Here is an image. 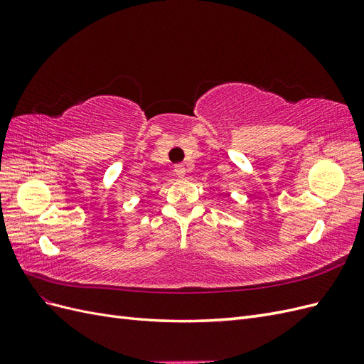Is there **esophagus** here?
I'll return each instance as SVG.
<instances>
[{"mask_svg":"<svg viewBox=\"0 0 364 364\" xmlns=\"http://www.w3.org/2000/svg\"><path fill=\"white\" fill-rule=\"evenodd\" d=\"M174 173H176V176H178V178H185L186 168L183 167L182 164H178V165H174Z\"/></svg>","mask_w":364,"mask_h":364,"instance_id":"1","label":"esophagus"}]
</instances>
